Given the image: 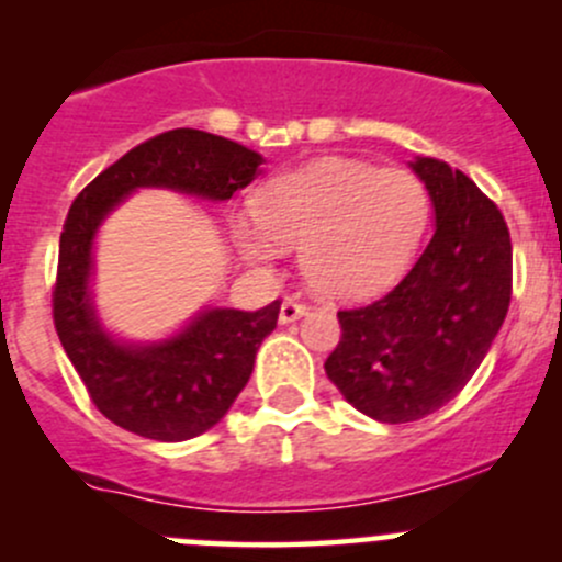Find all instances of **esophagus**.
I'll return each mask as SVG.
<instances>
[{
    "instance_id": "1",
    "label": "esophagus",
    "mask_w": 562,
    "mask_h": 562,
    "mask_svg": "<svg viewBox=\"0 0 562 562\" xmlns=\"http://www.w3.org/2000/svg\"><path fill=\"white\" fill-rule=\"evenodd\" d=\"M304 315H307V304L296 302V299H285V302H282V307H280L282 326H285V323L299 321V317H304Z\"/></svg>"
}]
</instances>
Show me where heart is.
<instances>
[{"instance_id":"obj_1","label":"heart","mask_w":562,"mask_h":562,"mask_svg":"<svg viewBox=\"0 0 562 562\" xmlns=\"http://www.w3.org/2000/svg\"><path fill=\"white\" fill-rule=\"evenodd\" d=\"M252 209L231 225L249 263L269 266L280 245H299L304 280L342 302L396 282L429 223V195L416 176L348 157H321L274 176Z\"/></svg>"}]
</instances>
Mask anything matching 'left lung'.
<instances>
[{"instance_id":"left-lung-1","label":"left lung","mask_w":562,"mask_h":562,"mask_svg":"<svg viewBox=\"0 0 562 562\" xmlns=\"http://www.w3.org/2000/svg\"><path fill=\"white\" fill-rule=\"evenodd\" d=\"M435 234L405 280L370 307L337 313L326 375L364 416L407 424L451 402L484 361L512 302V239L495 203L435 157L411 162Z\"/></svg>"}]
</instances>
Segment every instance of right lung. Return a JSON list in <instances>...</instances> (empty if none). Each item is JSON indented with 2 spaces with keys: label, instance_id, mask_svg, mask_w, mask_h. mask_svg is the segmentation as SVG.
<instances>
[{
  "label": "right lung",
  "instance_id": "add662e5",
  "mask_svg": "<svg viewBox=\"0 0 562 562\" xmlns=\"http://www.w3.org/2000/svg\"><path fill=\"white\" fill-rule=\"evenodd\" d=\"M263 155L203 130L179 127L130 149L83 187L59 239L54 323L67 359L108 422L179 443L212 429L247 386L280 302L258 313L201 307L160 339H124L94 304V245L103 223L138 190L223 203L258 179Z\"/></svg>",
  "mask_w": 562,
  "mask_h": 562
}]
</instances>
